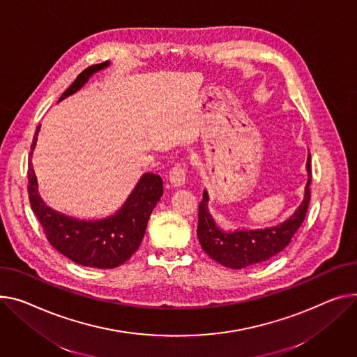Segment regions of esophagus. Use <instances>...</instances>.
Instances as JSON below:
<instances>
[{
    "label": "esophagus",
    "mask_w": 357,
    "mask_h": 357,
    "mask_svg": "<svg viewBox=\"0 0 357 357\" xmlns=\"http://www.w3.org/2000/svg\"><path fill=\"white\" fill-rule=\"evenodd\" d=\"M185 176H186V172H185L183 166L182 165H175L169 172V182L172 183V186L181 188V186L185 185Z\"/></svg>",
    "instance_id": "obj_1"
}]
</instances>
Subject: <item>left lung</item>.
Wrapping results in <instances>:
<instances>
[{"mask_svg":"<svg viewBox=\"0 0 357 357\" xmlns=\"http://www.w3.org/2000/svg\"><path fill=\"white\" fill-rule=\"evenodd\" d=\"M310 160V153H308L305 163L308 178L304 188L303 201L296 208L293 215L274 227L224 231L217 225L215 220L211 215L208 208L209 195L206 189H204V198L199 204V218L197 229L202 250L212 259H215L217 263L234 270L258 266L281 252L290 244L293 235L301 225L305 217L308 202H310V189H308L312 182Z\"/></svg>","mask_w":357,"mask_h":357,"instance_id":"1","label":"left lung"}]
</instances>
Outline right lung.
I'll use <instances>...</instances> for the list:
<instances>
[{
	"instance_id": "1",
	"label": "right lung",
	"mask_w": 357,
	"mask_h": 357,
	"mask_svg": "<svg viewBox=\"0 0 357 357\" xmlns=\"http://www.w3.org/2000/svg\"><path fill=\"white\" fill-rule=\"evenodd\" d=\"M110 66V61L93 64L77 76L59 102L79 91L93 75ZM40 126L36 130L30 158L37 145ZM163 194V182L155 174H144L123 205L102 220H77L47 206L38 194V182L29 163V198L47 240L76 264L93 268H114L136 252L148 227L153 208Z\"/></svg>"
}]
</instances>
